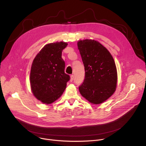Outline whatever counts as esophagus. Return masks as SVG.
Wrapping results in <instances>:
<instances>
[{"instance_id": "1", "label": "esophagus", "mask_w": 146, "mask_h": 146, "mask_svg": "<svg viewBox=\"0 0 146 146\" xmlns=\"http://www.w3.org/2000/svg\"><path fill=\"white\" fill-rule=\"evenodd\" d=\"M73 79H74V76L72 74V75L70 76V82H72L73 80Z\"/></svg>"}]
</instances>
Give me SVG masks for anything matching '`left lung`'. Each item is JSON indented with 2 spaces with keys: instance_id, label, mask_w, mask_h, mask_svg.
<instances>
[{
  "instance_id": "obj_1",
  "label": "left lung",
  "mask_w": 146,
  "mask_h": 146,
  "mask_svg": "<svg viewBox=\"0 0 146 146\" xmlns=\"http://www.w3.org/2000/svg\"><path fill=\"white\" fill-rule=\"evenodd\" d=\"M77 46L85 69V78L79 86V91L90 102L102 103L116 89L117 73L114 60L109 51L94 40H80Z\"/></svg>"
}]
</instances>
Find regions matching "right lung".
Masks as SVG:
<instances>
[{"mask_svg": "<svg viewBox=\"0 0 146 146\" xmlns=\"http://www.w3.org/2000/svg\"><path fill=\"white\" fill-rule=\"evenodd\" d=\"M68 46L60 41L46 44L35 58L31 67L30 83L32 93L41 102L51 104L65 91L70 77L65 73L62 52Z\"/></svg>", "mask_w": 146, "mask_h": 146, "instance_id": "right-lung-1", "label": "right lung"}]
</instances>
